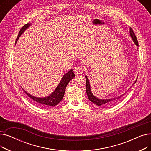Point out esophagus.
<instances>
[{"label":"esophagus","instance_id":"1","mask_svg":"<svg viewBox=\"0 0 151 151\" xmlns=\"http://www.w3.org/2000/svg\"><path fill=\"white\" fill-rule=\"evenodd\" d=\"M74 72L75 73L76 75H80V74H82L83 72V69L81 67H80V66H76L75 68V70H74Z\"/></svg>","mask_w":151,"mask_h":151}]
</instances>
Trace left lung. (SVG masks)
<instances>
[{
	"mask_svg": "<svg viewBox=\"0 0 151 151\" xmlns=\"http://www.w3.org/2000/svg\"><path fill=\"white\" fill-rule=\"evenodd\" d=\"M129 33L130 36L132 37L133 42L135 43V44L138 46V42H137V39L136 37V35L134 34V31L132 29V28H129ZM85 78H86V93L88 95V97L89 98V99L91 102L94 103V104L97 105L98 106H102V107H108V106H111L112 105H114L115 103L119 101L120 100V98L124 95H122L120 96H118L116 97H113V98H109V99H101L95 97L93 93L91 92V87H90V84H89V81L88 80V78L87 76H85ZM137 80H136V81ZM135 81V83H136Z\"/></svg>",
	"mask_w": 151,
	"mask_h": 151,
	"instance_id": "8db88e82",
	"label": "left lung"
}]
</instances>
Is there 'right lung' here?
<instances>
[{"label":"right lung","mask_w":151,"mask_h":151,"mask_svg":"<svg viewBox=\"0 0 151 151\" xmlns=\"http://www.w3.org/2000/svg\"><path fill=\"white\" fill-rule=\"evenodd\" d=\"M30 25L31 24L27 23L25 25H24L23 27L21 28L17 36V38L16 39L15 42H17L19 37H20V36L23 33V32L26 29L29 27ZM75 76V75L73 72V70H70L69 71L67 72V73H65L63 76L60 82L59 83V84H58L57 87L56 88V89H55V91L53 92V93H52L50 96L45 97H36L35 96H32V95L28 94L27 92H26L23 88L22 89L24 91V93L28 95V96L31 98V99L33 100L37 104H38L39 106H41L42 107H54L62 101V99H63V97L64 96L65 89H66L67 84L70 81V80L71 79H73Z\"/></svg>","instance_id":"right-lung-1"}]
</instances>
